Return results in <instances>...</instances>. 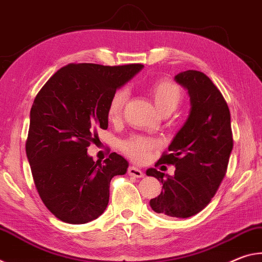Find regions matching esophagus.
<instances>
[{
    "instance_id": "esophagus-1",
    "label": "esophagus",
    "mask_w": 262,
    "mask_h": 262,
    "mask_svg": "<svg viewBox=\"0 0 262 262\" xmlns=\"http://www.w3.org/2000/svg\"><path fill=\"white\" fill-rule=\"evenodd\" d=\"M127 173H128V175H131V177H135V178H143L144 177L143 170L137 168V167H135V166L128 167Z\"/></svg>"
}]
</instances>
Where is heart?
<instances>
[{
	"mask_svg": "<svg viewBox=\"0 0 262 262\" xmlns=\"http://www.w3.org/2000/svg\"><path fill=\"white\" fill-rule=\"evenodd\" d=\"M152 96L157 108L159 111H174L180 104L182 98V92L178 84L168 80H161L152 85ZM128 98V91L126 88L118 89L114 94L109 103L108 115L111 119L117 118ZM153 147V141L144 137H132L123 144V149L135 160L143 161L147 159L149 151Z\"/></svg>",
	"mask_w": 262,
	"mask_h": 262,
	"instance_id": "heart-1",
	"label": "heart"
}]
</instances>
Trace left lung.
Returning <instances> with one entry per match:
<instances>
[{
  "mask_svg": "<svg viewBox=\"0 0 262 262\" xmlns=\"http://www.w3.org/2000/svg\"><path fill=\"white\" fill-rule=\"evenodd\" d=\"M186 89L189 115L158 164L175 166L174 175L148 168L146 175L162 183L160 195L149 201L162 216L188 218L199 213L216 194L233 147L231 116L224 97L207 75L186 71L174 76Z\"/></svg>",
  "mask_w": 262,
  "mask_h": 262,
  "instance_id": "1",
  "label": "left lung"
}]
</instances>
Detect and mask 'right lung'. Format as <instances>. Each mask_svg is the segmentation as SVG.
I'll list each match as a JSON object with an SVG mask.
<instances>
[{
  "label": "right lung",
  "instance_id": "add662e5",
  "mask_svg": "<svg viewBox=\"0 0 262 262\" xmlns=\"http://www.w3.org/2000/svg\"><path fill=\"white\" fill-rule=\"evenodd\" d=\"M144 65L71 63L44 84L30 111L27 157L37 190L60 221L84 224L100 217L109 203L110 181L127 171L117 153L94 161L88 146L96 127L108 128L114 94Z\"/></svg>",
  "mask_w": 262,
  "mask_h": 262
}]
</instances>
